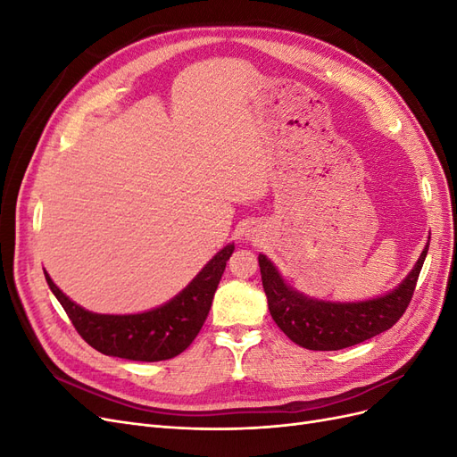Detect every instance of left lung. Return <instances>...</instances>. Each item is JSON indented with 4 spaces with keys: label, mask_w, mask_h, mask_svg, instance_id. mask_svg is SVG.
Instances as JSON below:
<instances>
[{
    "label": "left lung",
    "mask_w": 457,
    "mask_h": 457,
    "mask_svg": "<svg viewBox=\"0 0 457 457\" xmlns=\"http://www.w3.org/2000/svg\"><path fill=\"white\" fill-rule=\"evenodd\" d=\"M427 250L428 244L416 267L395 292L361 303L309 299L286 286L272 262L265 255H259L261 280L272 320L289 339L309 351H339L376 337L393 328L406 312Z\"/></svg>",
    "instance_id": "1"
}]
</instances>
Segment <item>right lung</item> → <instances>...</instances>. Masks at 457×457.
<instances>
[{
    "instance_id": "obj_1",
    "label": "right lung",
    "mask_w": 457,
    "mask_h": 457,
    "mask_svg": "<svg viewBox=\"0 0 457 457\" xmlns=\"http://www.w3.org/2000/svg\"><path fill=\"white\" fill-rule=\"evenodd\" d=\"M234 245L220 250L181 294L165 305L141 314H95L76 305L53 284L46 280L59 299L78 334L87 345L108 356L128 361L158 362L181 354L196 339L207 312L212 309L215 289L225 272Z\"/></svg>"
}]
</instances>
